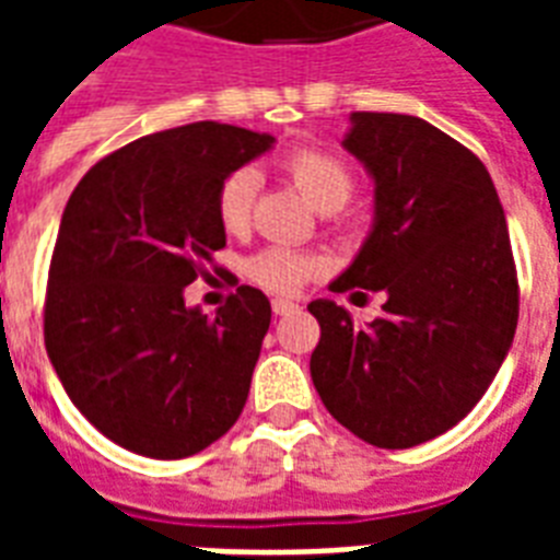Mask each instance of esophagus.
<instances>
[{
	"mask_svg": "<svg viewBox=\"0 0 560 560\" xmlns=\"http://www.w3.org/2000/svg\"><path fill=\"white\" fill-rule=\"evenodd\" d=\"M296 302H290V299H272V314L276 316H288L296 311Z\"/></svg>",
	"mask_w": 560,
	"mask_h": 560,
	"instance_id": "34e87169",
	"label": "esophagus"
}]
</instances>
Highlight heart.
I'll list each match as a JSON object with an SVG mask.
<instances>
[{"instance_id": "b5f03b06", "label": "heart", "mask_w": 560, "mask_h": 560, "mask_svg": "<svg viewBox=\"0 0 560 560\" xmlns=\"http://www.w3.org/2000/svg\"><path fill=\"white\" fill-rule=\"evenodd\" d=\"M281 168L290 177V183L302 191L314 209L319 211H337L349 202L354 191V179L349 168L340 160H334L323 151H311V148H299L281 160ZM255 188L258 177L255 171L237 168L232 171L218 188V218L220 226L226 232H241L249 223V211H253ZM246 272L255 284H261L276 293H296L307 279H314L319 272V261L314 255L299 253L290 246H267L261 253H255L246 261Z\"/></svg>"}]
</instances>
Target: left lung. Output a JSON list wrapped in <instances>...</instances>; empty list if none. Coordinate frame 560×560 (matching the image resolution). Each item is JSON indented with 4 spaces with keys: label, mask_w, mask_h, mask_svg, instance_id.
I'll list each match as a JSON object with an SVG mask.
<instances>
[{
    "label": "left lung",
    "mask_w": 560,
    "mask_h": 560,
    "mask_svg": "<svg viewBox=\"0 0 560 560\" xmlns=\"http://www.w3.org/2000/svg\"><path fill=\"white\" fill-rule=\"evenodd\" d=\"M342 148L374 183V220L334 293H383L358 325L316 299L311 377L346 430L404 451L459 424L503 366L517 328L503 206L486 165L456 139L400 113H351Z\"/></svg>",
    "instance_id": "left-lung-1"
}]
</instances>
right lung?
<instances>
[{"label":"right lung","instance_id":"1","mask_svg":"<svg viewBox=\"0 0 560 560\" xmlns=\"http://www.w3.org/2000/svg\"><path fill=\"white\" fill-rule=\"evenodd\" d=\"M272 144L218 121L142 136L92 165L66 202L46 351L74 407L125 451L186 459L244 409L270 302L241 284L209 316L183 290L226 246L220 183Z\"/></svg>","mask_w":560,"mask_h":560}]
</instances>
